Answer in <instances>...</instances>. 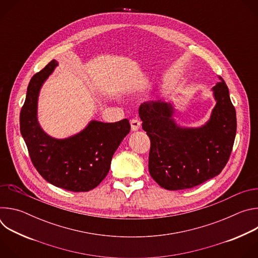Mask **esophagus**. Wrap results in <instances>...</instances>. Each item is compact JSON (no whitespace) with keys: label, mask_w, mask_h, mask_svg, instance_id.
<instances>
[{"label":"esophagus","mask_w":258,"mask_h":258,"mask_svg":"<svg viewBox=\"0 0 258 258\" xmlns=\"http://www.w3.org/2000/svg\"><path fill=\"white\" fill-rule=\"evenodd\" d=\"M131 125H132V130L134 132L136 131H139L140 127H141V121L138 119V118H133L131 120Z\"/></svg>","instance_id":"1"}]
</instances>
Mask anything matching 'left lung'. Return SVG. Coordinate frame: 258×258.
Wrapping results in <instances>:
<instances>
[{
    "label": "left lung",
    "instance_id": "8db88e82",
    "mask_svg": "<svg viewBox=\"0 0 258 258\" xmlns=\"http://www.w3.org/2000/svg\"><path fill=\"white\" fill-rule=\"evenodd\" d=\"M212 88L216 105L210 120L198 128L179 127L173 107L161 100L139 108L142 127L150 138L149 172L166 190H185L222 172L231 156L237 131L236 110L225 81Z\"/></svg>",
    "mask_w": 258,
    "mask_h": 258
}]
</instances>
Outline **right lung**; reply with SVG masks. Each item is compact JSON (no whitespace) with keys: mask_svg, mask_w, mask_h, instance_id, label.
<instances>
[{"mask_svg":"<svg viewBox=\"0 0 258 258\" xmlns=\"http://www.w3.org/2000/svg\"><path fill=\"white\" fill-rule=\"evenodd\" d=\"M52 60L31 78L20 111V132L35 169L52 185L71 192H88L107 175L119 144L131 131L124 118L114 123L91 121L80 134L58 140L43 132L36 118L40 89L53 72Z\"/></svg>","mask_w":258,"mask_h":258,"instance_id":"right-lung-1","label":"right lung"}]
</instances>
